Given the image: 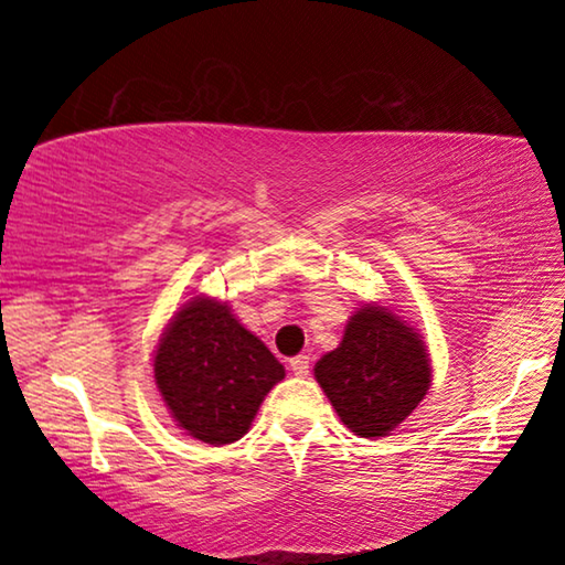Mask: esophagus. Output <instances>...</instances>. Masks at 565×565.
Returning <instances> with one entry per match:
<instances>
[{
	"instance_id": "1",
	"label": "esophagus",
	"mask_w": 565,
	"mask_h": 565,
	"mask_svg": "<svg viewBox=\"0 0 565 565\" xmlns=\"http://www.w3.org/2000/svg\"><path fill=\"white\" fill-rule=\"evenodd\" d=\"M289 366H291V371L296 376H309V356H294L291 361H289Z\"/></svg>"
}]
</instances>
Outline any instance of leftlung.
<instances>
[{
  "mask_svg": "<svg viewBox=\"0 0 565 565\" xmlns=\"http://www.w3.org/2000/svg\"><path fill=\"white\" fill-rule=\"evenodd\" d=\"M339 418L361 438L388 436L431 386V363L418 333L386 306H363L339 349L313 369Z\"/></svg>",
  "mask_w": 565,
  "mask_h": 565,
  "instance_id": "8db88e82",
  "label": "left lung"
}]
</instances>
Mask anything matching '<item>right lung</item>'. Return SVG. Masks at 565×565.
<instances>
[{"mask_svg":"<svg viewBox=\"0 0 565 565\" xmlns=\"http://www.w3.org/2000/svg\"><path fill=\"white\" fill-rule=\"evenodd\" d=\"M154 379L171 418L191 438L222 446L248 431L284 366L224 301L196 296L161 333Z\"/></svg>","mask_w":565,"mask_h":565,"instance_id":"right-lung-1","label":"right lung"}]
</instances>
